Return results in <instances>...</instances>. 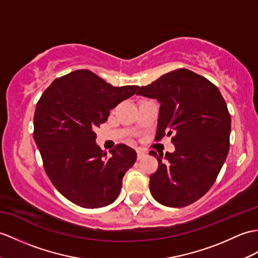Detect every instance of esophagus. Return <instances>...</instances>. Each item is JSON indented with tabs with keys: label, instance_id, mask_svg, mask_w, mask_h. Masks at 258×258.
<instances>
[{
	"label": "esophagus",
	"instance_id": "esophagus-1",
	"mask_svg": "<svg viewBox=\"0 0 258 258\" xmlns=\"http://www.w3.org/2000/svg\"><path fill=\"white\" fill-rule=\"evenodd\" d=\"M136 153H137V159H142L146 156V153L142 151V149H136Z\"/></svg>",
	"mask_w": 258,
	"mask_h": 258
}]
</instances>
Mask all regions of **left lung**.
<instances>
[{
	"mask_svg": "<svg viewBox=\"0 0 258 258\" xmlns=\"http://www.w3.org/2000/svg\"><path fill=\"white\" fill-rule=\"evenodd\" d=\"M137 95L160 103L156 140L172 135L175 152L152 151L157 171L149 190L160 205L182 208L199 200L212 187L230 148L231 116L219 89L188 69L161 76Z\"/></svg>",
	"mask_w": 258,
	"mask_h": 258,
	"instance_id": "1",
	"label": "left lung"
}]
</instances>
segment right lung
Returning a JSON list of instances; mask_svg holds the SVG:
<instances>
[{"label":"right lung","mask_w":258,"mask_h":258,"mask_svg":"<svg viewBox=\"0 0 258 258\" xmlns=\"http://www.w3.org/2000/svg\"><path fill=\"white\" fill-rule=\"evenodd\" d=\"M137 89L113 87L81 69L57 78L41 94L34 115V140L52 184L75 205L102 208L118 197L136 152L118 144L106 156L95 143L94 130Z\"/></svg>","instance_id":"obj_1"}]
</instances>
